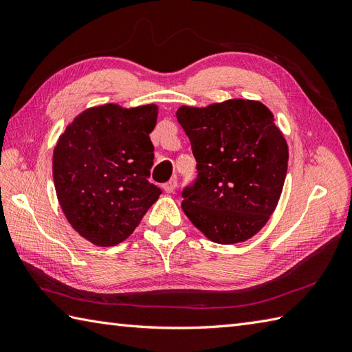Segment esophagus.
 <instances>
[{"instance_id": "1", "label": "esophagus", "mask_w": 352, "mask_h": 352, "mask_svg": "<svg viewBox=\"0 0 352 352\" xmlns=\"http://www.w3.org/2000/svg\"><path fill=\"white\" fill-rule=\"evenodd\" d=\"M175 188H177V180H175V178H172V180H169L166 184H163V189H164V192H166V193H174Z\"/></svg>"}]
</instances>
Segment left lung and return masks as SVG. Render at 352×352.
I'll use <instances>...</instances> for the list:
<instances>
[{"mask_svg": "<svg viewBox=\"0 0 352 352\" xmlns=\"http://www.w3.org/2000/svg\"><path fill=\"white\" fill-rule=\"evenodd\" d=\"M198 177L182 208L212 242H245L265 227L281 197L289 148L272 111L254 100L182 106Z\"/></svg>", "mask_w": 352, "mask_h": 352, "instance_id": "left-lung-1", "label": "left lung"}]
</instances>
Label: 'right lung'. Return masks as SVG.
I'll return each mask as SVG.
<instances>
[{"mask_svg":"<svg viewBox=\"0 0 352 352\" xmlns=\"http://www.w3.org/2000/svg\"><path fill=\"white\" fill-rule=\"evenodd\" d=\"M159 107L104 104L81 111L52 154L58 204L71 227L96 246L124 242L162 190L149 183V133Z\"/></svg>","mask_w":352,"mask_h":352,"instance_id":"add662e5","label":"right lung"}]
</instances>
